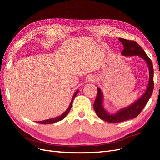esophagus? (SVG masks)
<instances>
[{
	"label": "esophagus",
	"instance_id": "1",
	"mask_svg": "<svg viewBox=\"0 0 160 160\" xmlns=\"http://www.w3.org/2000/svg\"><path fill=\"white\" fill-rule=\"evenodd\" d=\"M97 80V78L94 76H91L88 77V82H95Z\"/></svg>",
	"mask_w": 160,
	"mask_h": 160
}]
</instances>
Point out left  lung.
Wrapping results in <instances>:
<instances>
[{"mask_svg":"<svg viewBox=\"0 0 160 160\" xmlns=\"http://www.w3.org/2000/svg\"><path fill=\"white\" fill-rule=\"evenodd\" d=\"M119 40L124 45V50L121 52L122 55L126 57L138 56L147 63L149 68V78L145 93L134 103L124 108L120 109L115 113H110L104 108L103 92H101L99 87L97 88L98 92L95 103H94V109L99 118L109 123L124 122L133 119L138 116L150 99L154 87L153 64L144 50L135 41L123 38H119Z\"/></svg>","mask_w":160,"mask_h":160,"instance_id":"obj_1","label":"left lung"}]
</instances>
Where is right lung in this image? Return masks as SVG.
<instances>
[{
	"instance_id": "1",
	"label": "right lung",
	"mask_w": 160,
	"mask_h": 160,
	"mask_svg": "<svg viewBox=\"0 0 160 160\" xmlns=\"http://www.w3.org/2000/svg\"><path fill=\"white\" fill-rule=\"evenodd\" d=\"M78 91L79 90H78V91H76V92L74 93V95H73V97H72V99L71 101V103L70 104H69L68 108L67 109L66 111H65L63 113L61 114V116H58V117H56V118H51V119H48V120H43V121H37L36 122L37 123H39V124H53V123H55L57 122H59V121H61L63 119H64V118L66 117V116L68 114L69 112L70 111V109L72 108V103H73V99H74L75 97L77 95V94L78 93Z\"/></svg>"
}]
</instances>
